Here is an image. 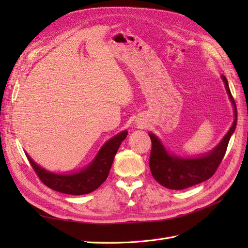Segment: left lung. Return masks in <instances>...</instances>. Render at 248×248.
<instances>
[{
    "instance_id": "obj_1",
    "label": "left lung",
    "mask_w": 248,
    "mask_h": 248,
    "mask_svg": "<svg viewBox=\"0 0 248 248\" xmlns=\"http://www.w3.org/2000/svg\"><path fill=\"white\" fill-rule=\"evenodd\" d=\"M226 91L234 108V120L220 143L209 154L198 157H180L170 155L155 134L149 133L152 148L149 166L152 176L161 186L170 189H183L211 178L222 162L231 135L236 127V105L230 93L227 78L222 76Z\"/></svg>"
}]
</instances>
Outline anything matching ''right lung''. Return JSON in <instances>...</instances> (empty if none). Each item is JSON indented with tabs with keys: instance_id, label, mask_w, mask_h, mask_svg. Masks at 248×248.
<instances>
[{
	"instance_id": "right-lung-1",
	"label": "right lung",
	"mask_w": 248,
	"mask_h": 248,
	"mask_svg": "<svg viewBox=\"0 0 248 248\" xmlns=\"http://www.w3.org/2000/svg\"><path fill=\"white\" fill-rule=\"evenodd\" d=\"M127 131H123L115 135L101 147L96 157L86 168L75 173H69V175L68 173L67 175H57V173L46 170L45 168L37 165L28 155L26 156H28L37 176L39 177L45 186L60 193L84 195L97 189L107 180L116 152H117L121 141L127 138Z\"/></svg>"
}]
</instances>
